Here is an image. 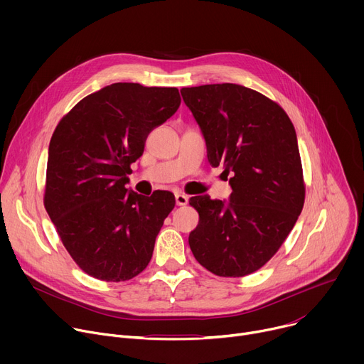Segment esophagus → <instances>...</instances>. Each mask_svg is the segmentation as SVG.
Returning <instances> with one entry per match:
<instances>
[{
	"label": "esophagus",
	"mask_w": 364,
	"mask_h": 364,
	"mask_svg": "<svg viewBox=\"0 0 364 364\" xmlns=\"http://www.w3.org/2000/svg\"><path fill=\"white\" fill-rule=\"evenodd\" d=\"M187 203H188V197L186 194H181V193L176 194V204L177 205H186Z\"/></svg>",
	"instance_id": "1"
}]
</instances>
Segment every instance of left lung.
I'll use <instances>...</instances> for the list:
<instances>
[{
	"instance_id": "obj_1",
	"label": "left lung",
	"mask_w": 364,
	"mask_h": 364,
	"mask_svg": "<svg viewBox=\"0 0 364 364\" xmlns=\"http://www.w3.org/2000/svg\"><path fill=\"white\" fill-rule=\"evenodd\" d=\"M181 96L204 135L209 163L232 174L228 204L190 198L200 218L190 249L218 277H246L278 252L302 210L295 128L277 102L240 85L183 87Z\"/></svg>"
}]
</instances>
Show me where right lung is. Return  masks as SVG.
I'll return each mask as SVG.
<instances>
[{
  "mask_svg": "<svg viewBox=\"0 0 364 364\" xmlns=\"http://www.w3.org/2000/svg\"><path fill=\"white\" fill-rule=\"evenodd\" d=\"M177 87L112 83L87 95L58 124L48 145L44 207L87 275L128 281L151 261L174 194L128 191L131 164L148 134L180 107Z\"/></svg>",
  "mask_w": 364,
  "mask_h": 364,
  "instance_id": "obj_1",
  "label": "right lung"
}]
</instances>
